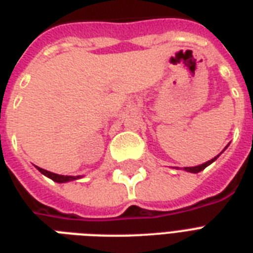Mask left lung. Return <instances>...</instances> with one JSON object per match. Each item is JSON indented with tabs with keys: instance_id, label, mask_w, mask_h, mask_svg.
Segmentation results:
<instances>
[{
	"instance_id": "8db88e82",
	"label": "left lung",
	"mask_w": 253,
	"mask_h": 253,
	"mask_svg": "<svg viewBox=\"0 0 253 253\" xmlns=\"http://www.w3.org/2000/svg\"><path fill=\"white\" fill-rule=\"evenodd\" d=\"M227 147H228V146H227ZM227 147H225V148H227ZM225 148H224V150H225ZM221 152H223V151H221ZM219 155H220V154H219ZM219 155H217V157L213 158V159H211V161L206 162V163H203V165L195 166V167H184V171H187V172H192V173L200 172V171H203V169H206L207 166H210V165H211V163H213V162L216 161L217 158H219Z\"/></svg>"
}]
</instances>
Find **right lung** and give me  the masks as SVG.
<instances>
[{
	"instance_id": "obj_1",
	"label": "right lung",
	"mask_w": 253,
	"mask_h": 253,
	"mask_svg": "<svg viewBox=\"0 0 253 253\" xmlns=\"http://www.w3.org/2000/svg\"><path fill=\"white\" fill-rule=\"evenodd\" d=\"M37 169H38V171H40L41 173H43L45 176H47V178H50L51 180H54V182H57V183H67V182H71V180H77V179L82 178L81 175H78V176H70V175H58V173L50 172V171H47V169H41V167H37Z\"/></svg>"
}]
</instances>
